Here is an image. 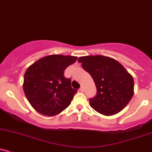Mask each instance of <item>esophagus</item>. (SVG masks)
<instances>
[{"instance_id": "esophagus-1", "label": "esophagus", "mask_w": 152, "mask_h": 152, "mask_svg": "<svg viewBox=\"0 0 152 152\" xmlns=\"http://www.w3.org/2000/svg\"><path fill=\"white\" fill-rule=\"evenodd\" d=\"M79 90H80V92H83L84 91V87H82V86H81V87H80V89H79Z\"/></svg>"}]
</instances>
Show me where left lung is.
Segmentation results:
<instances>
[{
	"instance_id": "obj_1",
	"label": "left lung",
	"mask_w": 152,
	"mask_h": 152,
	"mask_svg": "<svg viewBox=\"0 0 152 152\" xmlns=\"http://www.w3.org/2000/svg\"><path fill=\"white\" fill-rule=\"evenodd\" d=\"M93 79L97 95L89 99L93 109L105 116L119 113L134 93L133 78L118 61L105 56H84L78 59Z\"/></svg>"
}]
</instances>
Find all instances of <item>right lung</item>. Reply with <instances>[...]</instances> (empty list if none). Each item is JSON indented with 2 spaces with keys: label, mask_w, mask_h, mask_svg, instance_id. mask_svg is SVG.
Returning a JSON list of instances; mask_svg holds the SVG:
<instances>
[{
  "label": "right lung",
  "mask_w": 152,
  "mask_h": 152,
  "mask_svg": "<svg viewBox=\"0 0 152 152\" xmlns=\"http://www.w3.org/2000/svg\"><path fill=\"white\" fill-rule=\"evenodd\" d=\"M77 57L48 55L32 64L25 71L23 89L30 105L40 114L55 116L71 104L77 89L64 76L65 68Z\"/></svg>",
  "instance_id": "right-lung-1"
}]
</instances>
